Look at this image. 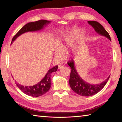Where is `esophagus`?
Returning a JSON list of instances; mask_svg holds the SVG:
<instances>
[{
  "label": "esophagus",
  "instance_id": "1",
  "mask_svg": "<svg viewBox=\"0 0 122 122\" xmlns=\"http://www.w3.org/2000/svg\"><path fill=\"white\" fill-rule=\"evenodd\" d=\"M64 67H65V66H62V65H59V66H58V69H61L63 68Z\"/></svg>",
  "mask_w": 122,
  "mask_h": 122
}]
</instances>
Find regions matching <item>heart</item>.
<instances>
[{"mask_svg": "<svg viewBox=\"0 0 122 122\" xmlns=\"http://www.w3.org/2000/svg\"><path fill=\"white\" fill-rule=\"evenodd\" d=\"M83 30L81 29H76L73 31L66 34L62 41L60 42L59 46L54 49V55L55 58L59 59L63 56V51L71 49L75 45L76 41L81 38Z\"/></svg>", "mask_w": 122, "mask_h": 122, "instance_id": "1", "label": "heart"}]
</instances>
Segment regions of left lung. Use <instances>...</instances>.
Segmentation results:
<instances>
[{"label": "left lung", "instance_id": "left-lung-1", "mask_svg": "<svg viewBox=\"0 0 122 122\" xmlns=\"http://www.w3.org/2000/svg\"><path fill=\"white\" fill-rule=\"evenodd\" d=\"M88 22L98 34L106 36L111 41L109 33L102 25L95 21H88ZM68 65L71 68V73L69 80V85L74 92L82 96H90L98 93L105 86L110 77L109 76L105 81L99 84H91L84 81L78 75L75 68L74 61L69 62Z\"/></svg>", "mask_w": 122, "mask_h": 122}]
</instances>
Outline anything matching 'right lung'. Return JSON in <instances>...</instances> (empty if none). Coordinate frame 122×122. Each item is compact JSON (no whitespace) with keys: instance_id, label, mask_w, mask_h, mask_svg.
Listing matches in <instances>:
<instances>
[{"instance_id":"1","label":"right lung","mask_w":122,"mask_h":122,"mask_svg":"<svg viewBox=\"0 0 122 122\" xmlns=\"http://www.w3.org/2000/svg\"><path fill=\"white\" fill-rule=\"evenodd\" d=\"M51 22L46 20H40L35 22H28L21 28L12 39V43L21 34L28 32H36L42 30L45 26ZM58 66L49 69L45 77L36 84L32 86H25L16 83V86L22 92L28 96L32 97H39L42 96L48 92L51 86V76L53 72L56 71Z\"/></svg>"}]
</instances>
